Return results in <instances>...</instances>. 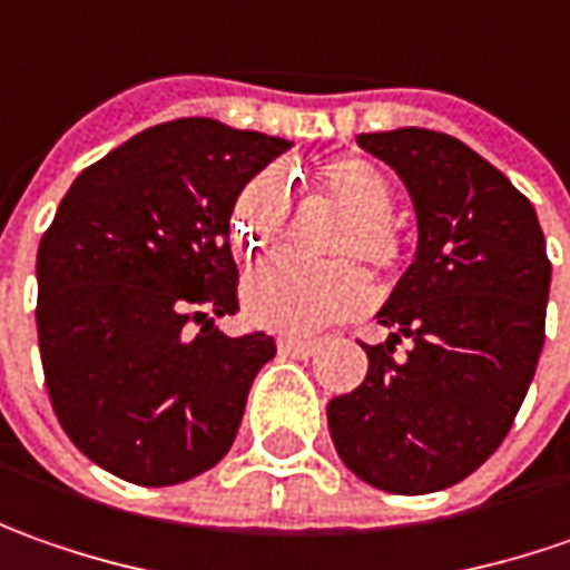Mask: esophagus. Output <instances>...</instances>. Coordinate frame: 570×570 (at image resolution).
Listing matches in <instances>:
<instances>
[{
    "label": "esophagus",
    "instance_id": "obj_1",
    "mask_svg": "<svg viewBox=\"0 0 570 570\" xmlns=\"http://www.w3.org/2000/svg\"><path fill=\"white\" fill-rule=\"evenodd\" d=\"M277 350L284 353V356H296V360H308L315 350H318V341H299V337H284V341H277Z\"/></svg>",
    "mask_w": 570,
    "mask_h": 570
}]
</instances>
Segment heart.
<instances>
[{
  "label": "heart",
  "mask_w": 570,
  "mask_h": 570,
  "mask_svg": "<svg viewBox=\"0 0 570 570\" xmlns=\"http://www.w3.org/2000/svg\"><path fill=\"white\" fill-rule=\"evenodd\" d=\"M315 186L350 214L337 239V255H356L379 274H394L406 255V233L391 217L394 186L379 164L365 157H334L315 169ZM289 217V191L281 173L265 169L236 198L233 236L246 255H262L274 246ZM368 303L363 271L350 262L305 267L277 258L255 267L243 284L248 322L284 331L312 334L324 324L341 322Z\"/></svg>",
  "instance_id": "1"
}]
</instances>
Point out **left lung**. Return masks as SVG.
<instances>
[{"instance_id":"1","label":"left lung","mask_w":570,"mask_h":570,"mask_svg":"<svg viewBox=\"0 0 570 570\" xmlns=\"http://www.w3.org/2000/svg\"><path fill=\"white\" fill-rule=\"evenodd\" d=\"M356 141L410 188L420 248L379 312L391 337L363 344L368 372L327 403V425L360 480L425 495L466 480L511 432L546 341L552 265L533 205L463 141L432 128Z\"/></svg>"}]
</instances>
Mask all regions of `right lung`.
Here are the masks:
<instances>
[{
  "label": "right lung",
  "mask_w": 570,
  "mask_h": 570,
  "mask_svg": "<svg viewBox=\"0 0 570 570\" xmlns=\"http://www.w3.org/2000/svg\"><path fill=\"white\" fill-rule=\"evenodd\" d=\"M289 148L217 119H176L109 150L66 191L37 252V337L56 420L135 485H176L229 451L274 337L236 315L229 214Z\"/></svg>",
  "instance_id": "1"
}]
</instances>
